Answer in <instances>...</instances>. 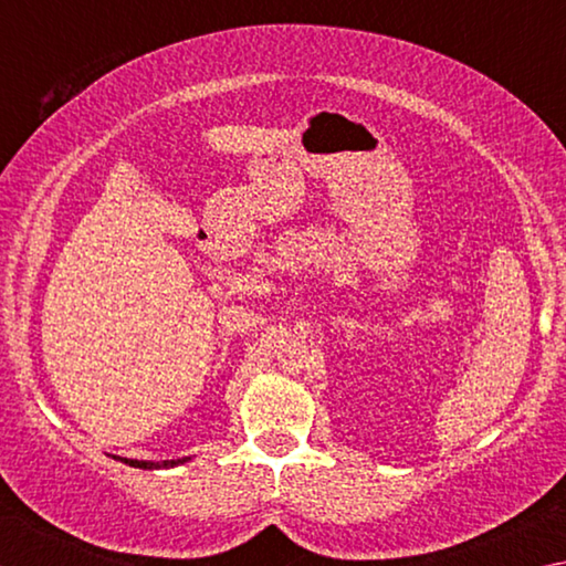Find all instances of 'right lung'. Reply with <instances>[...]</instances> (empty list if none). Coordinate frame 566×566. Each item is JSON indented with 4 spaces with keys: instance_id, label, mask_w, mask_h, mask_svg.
Listing matches in <instances>:
<instances>
[{
    "instance_id": "1",
    "label": "right lung",
    "mask_w": 566,
    "mask_h": 566,
    "mask_svg": "<svg viewBox=\"0 0 566 566\" xmlns=\"http://www.w3.org/2000/svg\"><path fill=\"white\" fill-rule=\"evenodd\" d=\"M117 459H122L124 464H129V467H137V469H157V467H175V464H179V462H185V459H171V462H161V464H155V462H139V459H124V457H117Z\"/></svg>"
}]
</instances>
